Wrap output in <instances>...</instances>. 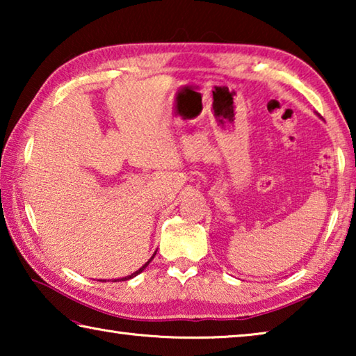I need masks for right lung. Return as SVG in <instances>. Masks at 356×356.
<instances>
[{
  "mask_svg": "<svg viewBox=\"0 0 356 356\" xmlns=\"http://www.w3.org/2000/svg\"><path fill=\"white\" fill-rule=\"evenodd\" d=\"M155 254H156V251L154 252V254H152V257H150V259H149V261H147L146 264H144V265H143V267H141V268H138V270H136V272H134V273H131V275H129V276H124V278H118V280H113V282H116V281H127V280H131V278H135V276H136V275H140V273L143 272V270L147 267V265L150 264V261H152V259L155 257ZM99 281H104V282H106V280H99Z\"/></svg>",
  "mask_w": 356,
  "mask_h": 356,
  "instance_id": "right-lung-1",
  "label": "right lung"
}]
</instances>
